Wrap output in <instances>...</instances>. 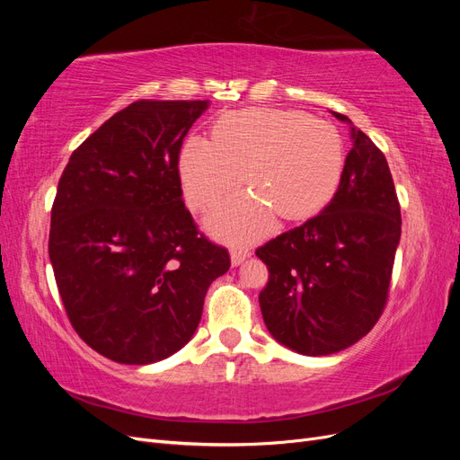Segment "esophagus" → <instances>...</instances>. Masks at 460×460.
<instances>
[{"mask_svg": "<svg viewBox=\"0 0 460 460\" xmlns=\"http://www.w3.org/2000/svg\"><path fill=\"white\" fill-rule=\"evenodd\" d=\"M249 255H252V253H249L247 249H232V255H230L232 264H234V267H238V264H242Z\"/></svg>", "mask_w": 460, "mask_h": 460, "instance_id": "34e87169", "label": "esophagus"}]
</instances>
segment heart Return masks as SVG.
I'll return each instance as SVG.
<instances>
[{"label":"heart","mask_w":460,"mask_h":460,"mask_svg":"<svg viewBox=\"0 0 460 460\" xmlns=\"http://www.w3.org/2000/svg\"><path fill=\"white\" fill-rule=\"evenodd\" d=\"M345 166L340 132L297 111L242 109L220 117L213 140L191 136L180 151V178L193 208H207L243 180L252 191L220 205L208 218L228 242L270 232L284 220L313 217L333 199Z\"/></svg>","instance_id":"1"}]
</instances>
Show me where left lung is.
I'll list each match as a JSON object with an SVG mask.
<instances>
[{
  "instance_id": "8db88e82",
  "label": "left lung",
  "mask_w": 460,
  "mask_h": 460,
  "mask_svg": "<svg viewBox=\"0 0 460 460\" xmlns=\"http://www.w3.org/2000/svg\"><path fill=\"white\" fill-rule=\"evenodd\" d=\"M351 140L340 188L323 213L255 252L269 269L259 294L264 324L276 341L309 357L343 351L378 323L401 238L384 153L355 127Z\"/></svg>"
}]
</instances>
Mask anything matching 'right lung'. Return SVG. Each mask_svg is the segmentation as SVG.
Instances as JSON below:
<instances>
[{
	"instance_id": "add662e5",
	"label": "right lung",
	"mask_w": 460,
	"mask_h": 460,
	"mask_svg": "<svg viewBox=\"0 0 460 460\" xmlns=\"http://www.w3.org/2000/svg\"><path fill=\"white\" fill-rule=\"evenodd\" d=\"M208 102L140 100L75 151L51 207L49 259L68 320L122 365L174 355L228 272L182 201L178 155Z\"/></svg>"
}]
</instances>
